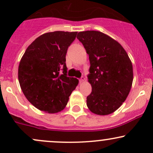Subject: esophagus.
Instances as JSON below:
<instances>
[{"label": "esophagus", "instance_id": "1", "mask_svg": "<svg viewBox=\"0 0 153 153\" xmlns=\"http://www.w3.org/2000/svg\"><path fill=\"white\" fill-rule=\"evenodd\" d=\"M85 77H84V76H82L81 78H80V80H79V81H80V82H83L84 81H85Z\"/></svg>", "mask_w": 153, "mask_h": 153}]
</instances>
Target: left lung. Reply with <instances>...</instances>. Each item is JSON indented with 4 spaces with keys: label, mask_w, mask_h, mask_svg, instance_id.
Segmentation results:
<instances>
[{
    "label": "left lung",
    "mask_w": 153,
    "mask_h": 153,
    "mask_svg": "<svg viewBox=\"0 0 153 153\" xmlns=\"http://www.w3.org/2000/svg\"><path fill=\"white\" fill-rule=\"evenodd\" d=\"M77 38L89 56L88 79L92 87L87 106L98 115H108L122 106L130 91L133 68L122 45L98 31L78 33Z\"/></svg>",
    "instance_id": "obj_1"
}]
</instances>
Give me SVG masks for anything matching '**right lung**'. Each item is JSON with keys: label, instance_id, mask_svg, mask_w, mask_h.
Returning a JSON list of instances; mask_svg holds the SVG:
<instances>
[{"label": "right lung", "instance_id": "right-lung-1", "mask_svg": "<svg viewBox=\"0 0 153 153\" xmlns=\"http://www.w3.org/2000/svg\"><path fill=\"white\" fill-rule=\"evenodd\" d=\"M78 32L57 31L41 35L27 47L19 66V81L28 101L54 114L64 109L78 80L67 75L66 54Z\"/></svg>", "mask_w": 153, "mask_h": 153}]
</instances>
